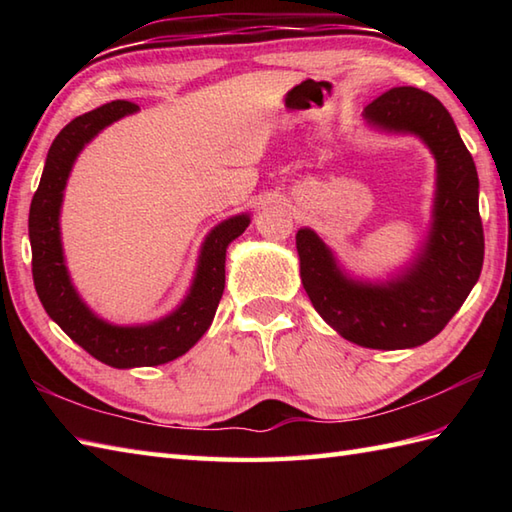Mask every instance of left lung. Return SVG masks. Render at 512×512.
<instances>
[{"instance_id":"8db88e82","label":"left lung","mask_w":512,"mask_h":512,"mask_svg":"<svg viewBox=\"0 0 512 512\" xmlns=\"http://www.w3.org/2000/svg\"><path fill=\"white\" fill-rule=\"evenodd\" d=\"M365 118L387 132L418 134L436 156L438 191L427 246L402 277L383 286L358 284L341 273L317 233L301 228V281L314 310L343 339L372 350H405L440 334L480 279V180L447 107L429 92L389 90L365 107Z\"/></svg>"}]
</instances>
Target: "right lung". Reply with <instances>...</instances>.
Listing matches in <instances>:
<instances>
[{
  "instance_id": "right-lung-1",
  "label": "right lung",
  "mask_w": 512,
  "mask_h": 512,
  "mask_svg": "<svg viewBox=\"0 0 512 512\" xmlns=\"http://www.w3.org/2000/svg\"><path fill=\"white\" fill-rule=\"evenodd\" d=\"M136 110V103L112 101L65 125L48 151L28 215L32 279L43 308L76 345L96 361L118 369L169 363L200 341V336L209 330L224 292L226 246L242 235L250 222L248 215H235L213 228L202 246L189 297L169 317L140 328H118L94 317L76 295L63 262L59 233L63 189L79 151L101 129Z\"/></svg>"
}]
</instances>
